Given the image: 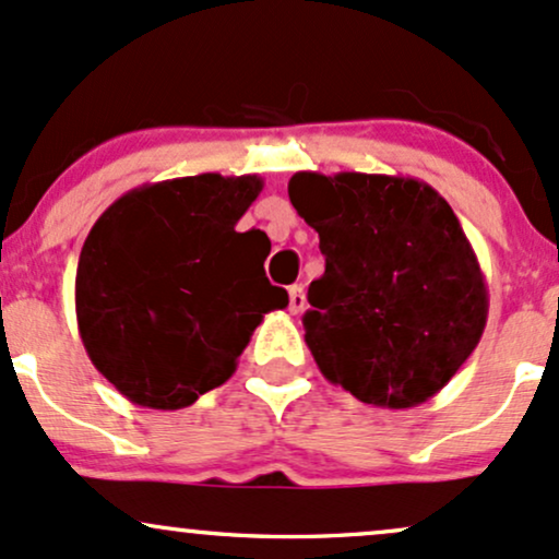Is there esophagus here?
<instances>
[{"label":"esophagus","mask_w":559,"mask_h":559,"mask_svg":"<svg viewBox=\"0 0 559 559\" xmlns=\"http://www.w3.org/2000/svg\"><path fill=\"white\" fill-rule=\"evenodd\" d=\"M287 295H290V313H300L306 308V293H304V287L300 285H293L290 290H287Z\"/></svg>","instance_id":"obj_1"}]
</instances>
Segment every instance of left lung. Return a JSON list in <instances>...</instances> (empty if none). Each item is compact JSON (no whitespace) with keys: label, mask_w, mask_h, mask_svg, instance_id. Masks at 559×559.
Returning <instances> with one entry per match:
<instances>
[{"label":"left lung","mask_w":559,"mask_h":559,"mask_svg":"<svg viewBox=\"0 0 559 559\" xmlns=\"http://www.w3.org/2000/svg\"><path fill=\"white\" fill-rule=\"evenodd\" d=\"M287 193L326 261L304 317L319 371L377 408L435 397L489 313L487 280L450 203L416 177L366 173H295Z\"/></svg>","instance_id":"obj_1"}]
</instances>
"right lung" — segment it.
Instances as JSON below:
<instances>
[{
    "instance_id": "add662e5",
    "label": "right lung",
    "mask_w": 559,
    "mask_h": 559,
    "mask_svg": "<svg viewBox=\"0 0 559 559\" xmlns=\"http://www.w3.org/2000/svg\"><path fill=\"white\" fill-rule=\"evenodd\" d=\"M259 175L141 186L96 219L75 274V317L91 364L154 411L193 405L225 384L264 313L287 293L264 274L266 238L235 225Z\"/></svg>"
}]
</instances>
